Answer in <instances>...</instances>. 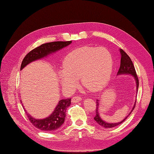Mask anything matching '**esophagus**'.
Masks as SVG:
<instances>
[{"instance_id":"1","label":"esophagus","mask_w":154,"mask_h":154,"mask_svg":"<svg viewBox=\"0 0 154 154\" xmlns=\"http://www.w3.org/2000/svg\"><path fill=\"white\" fill-rule=\"evenodd\" d=\"M81 97H79V96H75L73 97V98H72V103H78L79 102L80 100H81Z\"/></svg>"}]
</instances>
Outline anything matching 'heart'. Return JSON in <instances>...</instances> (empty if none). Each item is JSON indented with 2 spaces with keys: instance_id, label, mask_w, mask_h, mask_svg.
Wrapping results in <instances>:
<instances>
[{
  "instance_id": "1",
  "label": "heart",
  "mask_w": 154,
  "mask_h": 154,
  "mask_svg": "<svg viewBox=\"0 0 154 154\" xmlns=\"http://www.w3.org/2000/svg\"><path fill=\"white\" fill-rule=\"evenodd\" d=\"M63 69L59 71L61 85L72 90L77 79L91 91L103 89L109 82L113 67V58L104 48L83 47L76 49L65 57Z\"/></svg>"
}]
</instances>
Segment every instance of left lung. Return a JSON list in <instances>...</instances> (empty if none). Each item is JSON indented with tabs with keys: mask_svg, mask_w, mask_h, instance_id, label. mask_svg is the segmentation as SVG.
<instances>
[{
	"mask_svg": "<svg viewBox=\"0 0 154 154\" xmlns=\"http://www.w3.org/2000/svg\"><path fill=\"white\" fill-rule=\"evenodd\" d=\"M120 54H121V59H120V66L119 69V71H118L117 75H122V74H130L132 75V76L135 78L136 81V91L138 92V86H139V80L138 78V75L136 74V69L135 67L134 66V64L132 63V61L131 60V59L128 56L125 51H124L122 49L120 50ZM96 115L94 117V120L96 122L100 125L101 126L104 127V128H113L119 126V124H120L121 123H122L124 120H125L129 116V115L130 114L132 113V110L134 109L135 106H136V100L134 103V105L132 110H131L128 115L125 119H124L123 120L121 121V122H117V123H108L104 122V120H103L102 119H100V117L99 116V113L98 112V109H99V100H97L96 101Z\"/></svg>",
	"mask_w": 154,
	"mask_h": 154,
	"instance_id": "obj_1",
	"label": "left lung"
}]
</instances>
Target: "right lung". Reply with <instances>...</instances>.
<instances>
[{"label": "right lung", "instance_id": "obj_1", "mask_svg": "<svg viewBox=\"0 0 154 154\" xmlns=\"http://www.w3.org/2000/svg\"><path fill=\"white\" fill-rule=\"evenodd\" d=\"M71 43V41H67L53 42L42 44L40 46L30 51L23 59L20 66V70L31 62L47 56L48 55L53 53V52L60 50L64 47L67 46ZM71 100V99H62L59 101L58 104L54 112L44 119H35L30 114H27L26 111L24 109L27 114L28 120L35 128L42 130V131H54V130L60 128L63 124L65 119V112H66L67 108L70 105ZM22 106L24 107V106Z\"/></svg>", "mask_w": 154, "mask_h": 154}]
</instances>
